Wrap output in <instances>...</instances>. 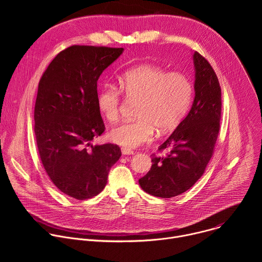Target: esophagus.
I'll use <instances>...</instances> for the list:
<instances>
[{
  "label": "esophagus",
  "instance_id": "1",
  "mask_svg": "<svg viewBox=\"0 0 262 262\" xmlns=\"http://www.w3.org/2000/svg\"><path fill=\"white\" fill-rule=\"evenodd\" d=\"M121 152H122V155H124V156H132V155H134V151L132 150V149L125 148V147H122V148H121Z\"/></svg>",
  "mask_w": 262,
  "mask_h": 262
}]
</instances>
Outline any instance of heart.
<instances>
[{
    "instance_id": "obj_1",
    "label": "heart",
    "mask_w": 262,
    "mask_h": 262,
    "mask_svg": "<svg viewBox=\"0 0 262 262\" xmlns=\"http://www.w3.org/2000/svg\"><path fill=\"white\" fill-rule=\"evenodd\" d=\"M121 90L128 99L139 100L135 116L108 134L111 141L137 148L155 138L156 129L167 134L183 120L193 99L191 81L181 72H167L154 65H141L124 71L119 77ZM97 107L103 118L114 123L119 119L122 105L120 90L105 83L97 91Z\"/></svg>"
}]
</instances>
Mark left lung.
Returning <instances> with one entry per match:
<instances>
[{
	"mask_svg": "<svg viewBox=\"0 0 262 262\" xmlns=\"http://www.w3.org/2000/svg\"><path fill=\"white\" fill-rule=\"evenodd\" d=\"M195 65V98L191 111L173 134L159 147L165 157L152 155V166L139 179L148 194L172 198L188 191L203 175L220 130L221 87L209 62L198 52Z\"/></svg>",
	"mask_w": 262,
	"mask_h": 262,
	"instance_id": "left-lung-1",
	"label": "left lung"
}]
</instances>
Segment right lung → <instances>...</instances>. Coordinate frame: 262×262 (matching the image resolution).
I'll return each instance as SVG.
<instances>
[{
  "label": "right lung",
  "mask_w": 262,
  "mask_h": 262,
  "mask_svg": "<svg viewBox=\"0 0 262 262\" xmlns=\"http://www.w3.org/2000/svg\"><path fill=\"white\" fill-rule=\"evenodd\" d=\"M122 48L72 46L60 52L38 85L34 132L41 163L65 195L85 200L98 195L121 157L115 144H91L105 127L97 107V81Z\"/></svg>",
  "instance_id": "add662e5"
}]
</instances>
